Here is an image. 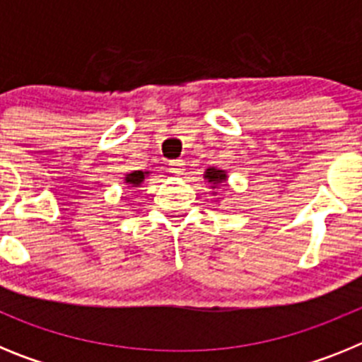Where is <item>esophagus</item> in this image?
<instances>
[{"mask_svg":"<svg viewBox=\"0 0 362 362\" xmlns=\"http://www.w3.org/2000/svg\"><path fill=\"white\" fill-rule=\"evenodd\" d=\"M168 170L174 175H181L185 172V161L183 159H175V161L168 163Z\"/></svg>","mask_w":362,"mask_h":362,"instance_id":"obj_1","label":"esophagus"}]
</instances>
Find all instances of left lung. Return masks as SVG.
<instances>
[{
  "instance_id": "1",
  "label": "left lung",
  "mask_w": 362,
  "mask_h": 362,
  "mask_svg": "<svg viewBox=\"0 0 362 362\" xmlns=\"http://www.w3.org/2000/svg\"><path fill=\"white\" fill-rule=\"evenodd\" d=\"M204 177L209 179V183H212V188H216L217 185L223 183V181H226L225 170H217V168H209V170H206V174H204Z\"/></svg>"
}]
</instances>
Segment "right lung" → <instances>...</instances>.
<instances>
[{
    "label": "right lung",
    "mask_w": 362,
    "mask_h": 362,
    "mask_svg": "<svg viewBox=\"0 0 362 362\" xmlns=\"http://www.w3.org/2000/svg\"><path fill=\"white\" fill-rule=\"evenodd\" d=\"M143 179H145V172L134 170L132 174H127V177H124V183L132 185V187H139V185L143 183Z\"/></svg>",
    "instance_id": "obj_1"
}]
</instances>
